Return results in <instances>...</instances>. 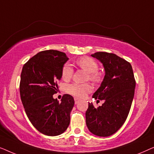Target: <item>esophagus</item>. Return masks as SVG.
<instances>
[{"label": "esophagus", "mask_w": 154, "mask_h": 154, "mask_svg": "<svg viewBox=\"0 0 154 154\" xmlns=\"http://www.w3.org/2000/svg\"><path fill=\"white\" fill-rule=\"evenodd\" d=\"M74 101H75V104H78V103H79V102H80V100H79L78 98H75V99H74Z\"/></svg>", "instance_id": "34e87169"}]
</instances>
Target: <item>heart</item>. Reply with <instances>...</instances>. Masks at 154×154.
I'll return each instance as SVG.
<instances>
[{
	"label": "heart",
	"mask_w": 154,
	"mask_h": 154,
	"mask_svg": "<svg viewBox=\"0 0 154 154\" xmlns=\"http://www.w3.org/2000/svg\"><path fill=\"white\" fill-rule=\"evenodd\" d=\"M76 64L82 70L88 73L90 81L94 83H100L102 80V74L98 72V64L93 59L88 57H83L76 61ZM73 74V69L71 64H65L62 70V79L68 81L71 79ZM92 91V87L90 84L73 83L66 87V92L72 95L79 98H83Z\"/></svg>",
	"instance_id": "heart-1"
}]
</instances>
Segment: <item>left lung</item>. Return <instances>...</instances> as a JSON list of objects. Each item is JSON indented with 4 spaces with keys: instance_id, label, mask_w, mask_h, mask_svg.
<instances>
[{
    "instance_id": "left-lung-1",
    "label": "left lung",
    "mask_w": 154,
    "mask_h": 154,
    "mask_svg": "<svg viewBox=\"0 0 154 154\" xmlns=\"http://www.w3.org/2000/svg\"><path fill=\"white\" fill-rule=\"evenodd\" d=\"M102 63L105 71L100 87L92 97L104 100L94 108L88 104L86 125L90 132L99 137H109L116 132L125 123L130 112L135 89L131 64L116 54L98 52L91 54Z\"/></svg>"
}]
</instances>
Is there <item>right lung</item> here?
Segmentation results:
<instances>
[{"label": "right lung", "mask_w": 154, "mask_h": 154, "mask_svg": "<svg viewBox=\"0 0 154 154\" xmlns=\"http://www.w3.org/2000/svg\"><path fill=\"white\" fill-rule=\"evenodd\" d=\"M68 60L64 52L45 50L31 57L21 73L20 92L25 112L35 129L48 136L62 134L70 123L73 97L64 94L61 102L53 98Z\"/></svg>", "instance_id": "1"}]
</instances>
